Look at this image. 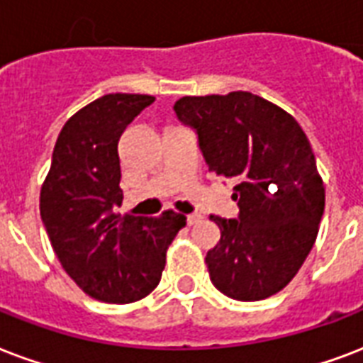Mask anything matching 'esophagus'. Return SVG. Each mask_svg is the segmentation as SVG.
<instances>
[{
    "mask_svg": "<svg viewBox=\"0 0 363 363\" xmlns=\"http://www.w3.org/2000/svg\"><path fill=\"white\" fill-rule=\"evenodd\" d=\"M200 220H201V215H198V213H192V215H188L186 217V223L190 226L196 225V223H200Z\"/></svg>",
    "mask_w": 363,
    "mask_h": 363,
    "instance_id": "obj_1",
    "label": "esophagus"
}]
</instances>
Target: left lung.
Instances as JSON below:
<instances>
[{
  "label": "left lung",
  "mask_w": 363,
  "mask_h": 363,
  "mask_svg": "<svg viewBox=\"0 0 363 363\" xmlns=\"http://www.w3.org/2000/svg\"><path fill=\"white\" fill-rule=\"evenodd\" d=\"M213 175L238 182V218L211 215L220 240L207 251L213 286L236 301H262L295 278L316 242L325 190L311 143L293 116L247 91L182 96Z\"/></svg>",
  "instance_id": "obj_1"
}]
</instances>
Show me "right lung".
Segmentation results:
<instances>
[{
    "mask_svg": "<svg viewBox=\"0 0 363 363\" xmlns=\"http://www.w3.org/2000/svg\"><path fill=\"white\" fill-rule=\"evenodd\" d=\"M156 101L112 93L66 121L41 186L40 213L60 264L96 301L125 304L156 289L165 253L186 217L118 215L123 194L118 143L125 127Z\"/></svg>",
    "mask_w": 363,
    "mask_h": 363,
    "instance_id": "right-lung-1",
    "label": "right lung"
}]
</instances>
